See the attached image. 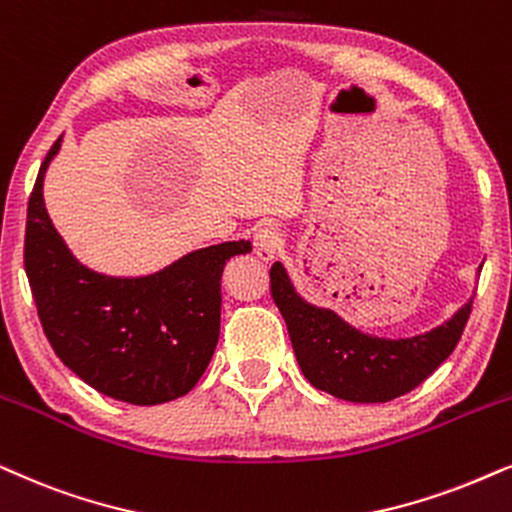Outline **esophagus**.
<instances>
[{
    "instance_id": "1",
    "label": "esophagus",
    "mask_w": 512,
    "mask_h": 512,
    "mask_svg": "<svg viewBox=\"0 0 512 512\" xmlns=\"http://www.w3.org/2000/svg\"><path fill=\"white\" fill-rule=\"evenodd\" d=\"M282 247H284V240H282L280 230H275V228L256 230L254 251L261 261H272V258H277L282 254Z\"/></svg>"
}]
</instances>
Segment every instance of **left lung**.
<instances>
[{
  "instance_id": "obj_1",
  "label": "left lung",
  "mask_w": 512,
  "mask_h": 512,
  "mask_svg": "<svg viewBox=\"0 0 512 512\" xmlns=\"http://www.w3.org/2000/svg\"><path fill=\"white\" fill-rule=\"evenodd\" d=\"M272 298L287 322L303 376L345 402H390L421 386L447 357L466 327L473 296L426 334L383 338L364 334L329 308L301 298L282 263L270 268Z\"/></svg>"
}]
</instances>
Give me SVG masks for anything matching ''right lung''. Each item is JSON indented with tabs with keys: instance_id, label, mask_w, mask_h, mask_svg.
I'll return each instance as SVG.
<instances>
[{
	"instance_id": "right-lung-1",
	"label": "right lung",
	"mask_w": 512,
	"mask_h": 512,
	"mask_svg": "<svg viewBox=\"0 0 512 512\" xmlns=\"http://www.w3.org/2000/svg\"><path fill=\"white\" fill-rule=\"evenodd\" d=\"M53 143L39 169L25 225V272L53 353L72 374L112 400L164 404L190 393L209 367L221 331V277L251 242L190 251L136 277L79 263L44 204V176L61 150Z\"/></svg>"
}]
</instances>
